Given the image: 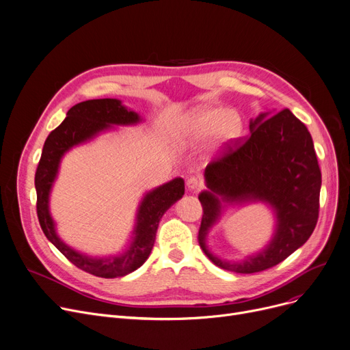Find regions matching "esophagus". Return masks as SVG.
Wrapping results in <instances>:
<instances>
[{
	"label": "esophagus",
	"mask_w": 350,
	"mask_h": 350,
	"mask_svg": "<svg viewBox=\"0 0 350 350\" xmlns=\"http://www.w3.org/2000/svg\"><path fill=\"white\" fill-rule=\"evenodd\" d=\"M187 187L192 191H198V189L204 188V180L199 176H189L187 179Z\"/></svg>",
	"instance_id": "34e87169"
}]
</instances>
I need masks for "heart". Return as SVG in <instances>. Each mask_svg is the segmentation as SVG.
<instances>
[{
  "label": "heart",
  "instance_id": "1",
  "mask_svg": "<svg viewBox=\"0 0 350 350\" xmlns=\"http://www.w3.org/2000/svg\"><path fill=\"white\" fill-rule=\"evenodd\" d=\"M243 122L237 111L222 107H204L193 109L182 122L184 137L199 141L213 134L224 142L235 139L241 135Z\"/></svg>",
  "mask_w": 350,
  "mask_h": 350
}]
</instances>
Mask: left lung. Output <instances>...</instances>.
Returning a JSON list of instances; mask_svg holds the SVG:
<instances>
[{"label":"left lung","instance_id":"8db88e82","mask_svg":"<svg viewBox=\"0 0 350 350\" xmlns=\"http://www.w3.org/2000/svg\"><path fill=\"white\" fill-rule=\"evenodd\" d=\"M251 122V134L226 144L205 170L209 191L199 195L204 215L198 242L221 269L255 273L285 260L312 235L319 218L322 174L313 141L304 122L288 109ZM221 196L227 202L258 198L277 211V234L270 246L242 264H229L206 249L208 228L220 214Z\"/></svg>","mask_w":350,"mask_h":350}]
</instances>
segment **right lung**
I'll return each mask as SVG.
<instances>
[{
  "mask_svg": "<svg viewBox=\"0 0 350 350\" xmlns=\"http://www.w3.org/2000/svg\"><path fill=\"white\" fill-rule=\"evenodd\" d=\"M139 121V116L134 111H128L118 99H90V101L74 105L66 118L48 135L38 168L36 172L37 189V215L38 221L46 239L58 251L72 262L77 268L99 278H118L138 269L151 254L157 229L162 215L168 211L185 192L184 179L175 178L152 192L146 193L137 215L135 238L128 251L120 256L92 259L75 252L66 246L55 234L54 221L49 215L48 198L53 182L57 176L58 166L62 155L84 141L91 139L98 132L109 125H129Z\"/></svg>",
  "mask_w": 350,
  "mask_h": 350,
  "instance_id": "1",
  "label": "right lung"
}]
</instances>
